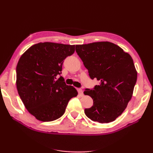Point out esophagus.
<instances>
[{
  "label": "esophagus",
  "mask_w": 153,
  "mask_h": 153,
  "mask_svg": "<svg viewBox=\"0 0 153 153\" xmlns=\"http://www.w3.org/2000/svg\"><path fill=\"white\" fill-rule=\"evenodd\" d=\"M77 91H78V94L80 96H83V94H84V92H83V90L81 88H78Z\"/></svg>",
  "instance_id": "esophagus-1"
}]
</instances>
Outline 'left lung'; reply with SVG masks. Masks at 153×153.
<instances>
[{"label":"left lung","instance_id":"8db88e82","mask_svg":"<svg viewBox=\"0 0 153 153\" xmlns=\"http://www.w3.org/2000/svg\"><path fill=\"white\" fill-rule=\"evenodd\" d=\"M76 51L90 78L100 81L93 88L85 89L84 94L93 99V105L85 108V114L101 123L115 121L127 107L136 83L137 71L132 58L109 42L76 45Z\"/></svg>","mask_w":153,"mask_h":153}]
</instances>
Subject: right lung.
<instances>
[{
	"label": "right lung",
	"mask_w": 153,
	"mask_h": 153,
	"mask_svg": "<svg viewBox=\"0 0 153 153\" xmlns=\"http://www.w3.org/2000/svg\"><path fill=\"white\" fill-rule=\"evenodd\" d=\"M75 45L44 42L31 46L16 67L17 89L29 113L42 121H52L63 115L76 89L61 76L64 60L73 55Z\"/></svg>",
	"instance_id": "obj_1"
}]
</instances>
